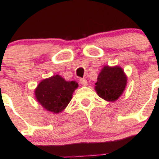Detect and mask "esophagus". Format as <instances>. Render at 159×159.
I'll use <instances>...</instances> for the list:
<instances>
[{
    "label": "esophagus",
    "mask_w": 159,
    "mask_h": 159,
    "mask_svg": "<svg viewBox=\"0 0 159 159\" xmlns=\"http://www.w3.org/2000/svg\"><path fill=\"white\" fill-rule=\"evenodd\" d=\"M79 82H80V84H82V85H84V86H86L88 84L87 80L84 79V78H81L79 81Z\"/></svg>",
    "instance_id": "1"
}]
</instances>
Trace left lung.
Listing matches in <instances>:
<instances>
[{"label":"left lung","mask_w":159,"mask_h":159,"mask_svg":"<svg viewBox=\"0 0 159 159\" xmlns=\"http://www.w3.org/2000/svg\"><path fill=\"white\" fill-rule=\"evenodd\" d=\"M127 78L120 67H104L95 83V90L100 98L108 101H116L125 89Z\"/></svg>","instance_id":"8db88e82"}]
</instances>
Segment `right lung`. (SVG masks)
<instances>
[{
    "label": "right lung",
    "mask_w": 159,
    "mask_h": 159,
    "mask_svg": "<svg viewBox=\"0 0 159 159\" xmlns=\"http://www.w3.org/2000/svg\"><path fill=\"white\" fill-rule=\"evenodd\" d=\"M75 81H66L59 75L44 79L35 90L37 101L45 109L54 113L62 111L72 98L74 91L78 88Z\"/></svg>",
    "instance_id": "1"
}]
</instances>
